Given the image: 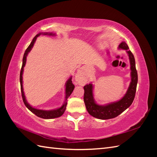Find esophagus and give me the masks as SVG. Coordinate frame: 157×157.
Instances as JSON below:
<instances>
[{
  "label": "esophagus",
  "mask_w": 157,
  "mask_h": 157,
  "mask_svg": "<svg viewBox=\"0 0 157 157\" xmlns=\"http://www.w3.org/2000/svg\"><path fill=\"white\" fill-rule=\"evenodd\" d=\"M82 71H83V69L82 68H80L78 71H77V73L76 75V77H75V79H76V81H77V83H80L82 82Z\"/></svg>",
  "instance_id": "esophagus-1"
}]
</instances>
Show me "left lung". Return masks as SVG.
I'll use <instances>...</instances> for the list:
<instances>
[{"mask_svg": "<svg viewBox=\"0 0 157 157\" xmlns=\"http://www.w3.org/2000/svg\"><path fill=\"white\" fill-rule=\"evenodd\" d=\"M118 48L126 50L129 57L130 63L131 82L124 96L117 101L109 103L105 105H99L94 98L93 84L90 83L84 86V101L87 111L90 115L99 119H110L118 116L132 105L135 98L137 84V73L136 69L134 56L125 42H122Z\"/></svg>", "mask_w": 157, "mask_h": 157, "instance_id": "8db88e82", "label": "left lung"}]
</instances>
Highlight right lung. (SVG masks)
I'll return each instance as SVG.
<instances>
[{"instance_id": "obj_1", "label": "right lung", "mask_w": 157, "mask_h": 157, "mask_svg": "<svg viewBox=\"0 0 157 157\" xmlns=\"http://www.w3.org/2000/svg\"><path fill=\"white\" fill-rule=\"evenodd\" d=\"M40 35H48V36H56V33H48V32H45V33H39V34H37L32 40L31 42L30 45L28 46V48L25 50L24 55H23V63H22V67L20 71V85H21V96L23 98V103H24L25 105L27 107V108L29 109V111H31L33 113H34L35 115L37 117H39L42 118H44V119H52V118H58L61 117L64 113L65 109H66V106H67V98L70 96V95L72 94L75 86L74 84L72 83V77H71L66 82L65 84V100L64 101V103L62 105V106L58 108V109H52V110H42V109H36L35 107H33L31 105H30L29 103H28L26 100L24 92H23V68H24L25 63H26V59H27V56L29 54V52L31 50L33 45H34L35 42L36 40V38L38 36H39Z\"/></svg>"}]
</instances>
